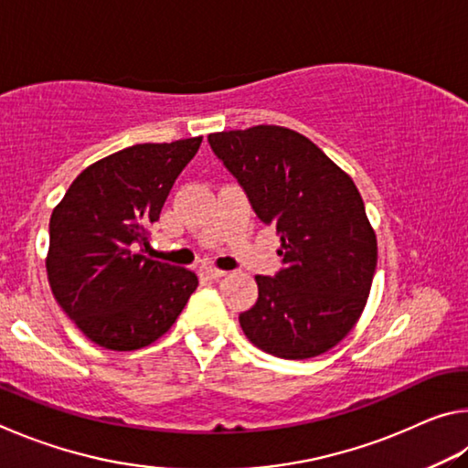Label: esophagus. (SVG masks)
Here are the masks:
<instances>
[{
	"mask_svg": "<svg viewBox=\"0 0 468 468\" xmlns=\"http://www.w3.org/2000/svg\"><path fill=\"white\" fill-rule=\"evenodd\" d=\"M200 276L208 281H217V279H220V276H225V271H218V268H212V266H202Z\"/></svg>",
	"mask_w": 468,
	"mask_h": 468,
	"instance_id": "34e87169",
	"label": "esophagus"
}]
</instances>
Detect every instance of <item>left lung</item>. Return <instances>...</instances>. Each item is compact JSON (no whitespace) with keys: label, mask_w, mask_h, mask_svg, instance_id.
<instances>
[{"label":"left lung","mask_w":468,"mask_h":468,"mask_svg":"<svg viewBox=\"0 0 468 468\" xmlns=\"http://www.w3.org/2000/svg\"><path fill=\"white\" fill-rule=\"evenodd\" d=\"M208 142L281 237L284 268L256 276V305L239 315L245 336L282 359L330 351L361 318L378 264L357 186L310 138L281 125L217 132Z\"/></svg>","instance_id":"8db88e82"}]
</instances>
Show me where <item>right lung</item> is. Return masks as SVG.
Returning a JSON list of instances; mask_svg holds the SVG:
<instances>
[{
    "label": "right lung",
    "instance_id": "obj_1",
    "mask_svg": "<svg viewBox=\"0 0 468 468\" xmlns=\"http://www.w3.org/2000/svg\"><path fill=\"white\" fill-rule=\"evenodd\" d=\"M202 136L136 144L92 163L53 208L47 279L84 336L136 351L167 332L197 287L196 272L144 253L150 225Z\"/></svg>",
    "mask_w": 468,
    "mask_h": 468
}]
</instances>
